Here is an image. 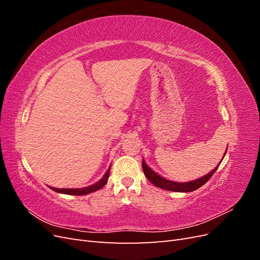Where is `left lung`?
Wrapping results in <instances>:
<instances>
[{"label": "left lung", "instance_id": "8db88e82", "mask_svg": "<svg viewBox=\"0 0 260 260\" xmlns=\"http://www.w3.org/2000/svg\"><path fill=\"white\" fill-rule=\"evenodd\" d=\"M225 153H226V151H225ZM225 153H224V155H225ZM224 155H223V157H224ZM221 161L219 162V165L221 164ZM219 165L216 168L212 169L210 172H208L207 175L203 176L199 179L187 181V182H177V181H171V180H168L166 178L161 177L160 175L157 174V172H155L152 168H149L144 159L142 160V167H143L144 175L148 179L149 182H151L152 184H154L157 187L164 188V190L172 191V192H182V193L195 191V190H198L199 187H201L202 185L205 184L207 181L210 179V177L215 174L216 170L219 167Z\"/></svg>", "mask_w": 260, "mask_h": 260}]
</instances>
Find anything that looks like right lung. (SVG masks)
<instances>
[{
    "label": "right lung",
    "instance_id": "right-lung-1",
    "mask_svg": "<svg viewBox=\"0 0 260 260\" xmlns=\"http://www.w3.org/2000/svg\"><path fill=\"white\" fill-rule=\"evenodd\" d=\"M109 170H111V166H109V168L105 172V175L103 176V178L100 179L96 183H94V184L89 185V186H84V187H80V188H58V187H53V186H49V187L52 188L53 191L57 192V193H61V194H68V195L90 194L92 192H95V191L100 190V188H102L107 183V180H108V177H109Z\"/></svg>",
    "mask_w": 260,
    "mask_h": 260
}]
</instances>
